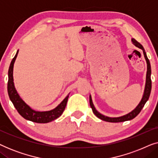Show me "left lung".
Wrapping results in <instances>:
<instances>
[{"mask_svg": "<svg viewBox=\"0 0 158 158\" xmlns=\"http://www.w3.org/2000/svg\"><path fill=\"white\" fill-rule=\"evenodd\" d=\"M131 42L135 45V47H138V48L141 49L142 52H143L144 57L145 58L146 62H147V74H146V81H145V86H144V90L143 95H142V98L141 101H139V104H138L135 109H133L132 111L129 112V113L125 114L124 116H118V117H109V116L103 115L102 114H101L100 112L97 111L96 108H95L94 103H93L91 96L90 95L89 96V101H90V106L91 107L93 110V112L96 115L97 117L100 118V119L105 121V122H126V121H129L131 119H133L134 118L136 117L138 114H139V112L141 111L142 108L144 107V104H145L147 101L149 99L150 97V92H151V88H152V81H151V66L150 63V60H148V56L144 50V47H142V44H140L139 42H137L135 39H131Z\"/></svg>", "mask_w": 158, "mask_h": 158, "instance_id": "1", "label": "left lung"}]
</instances>
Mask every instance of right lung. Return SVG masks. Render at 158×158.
<instances>
[{
  "mask_svg": "<svg viewBox=\"0 0 158 158\" xmlns=\"http://www.w3.org/2000/svg\"><path fill=\"white\" fill-rule=\"evenodd\" d=\"M19 50L13 58L11 62H10L9 70H8V94L9 96L10 100L14 104V107L16 108L17 111L19 114L25 118V119L31 121V122L36 123H48L55 120L56 118L60 117L63 113L64 109H65L67 102H68L69 94L63 101L55 107V109L50 110V111H38L32 109L29 105L27 104L19 94L15 88L14 83V62L18 55Z\"/></svg>",
  "mask_w": 158,
  "mask_h": 158,
  "instance_id": "add662e5",
  "label": "right lung"
}]
</instances>
